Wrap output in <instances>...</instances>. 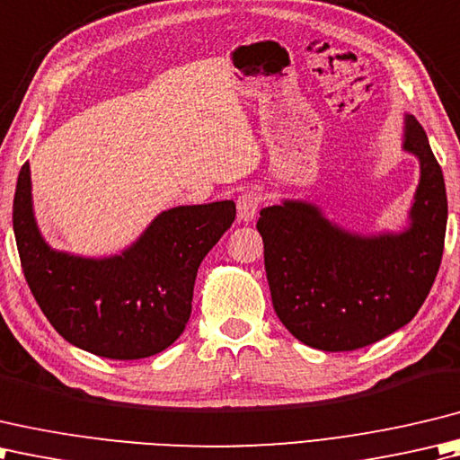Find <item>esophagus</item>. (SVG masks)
<instances>
[{"label": "esophagus", "mask_w": 460, "mask_h": 460, "mask_svg": "<svg viewBox=\"0 0 460 460\" xmlns=\"http://www.w3.org/2000/svg\"><path fill=\"white\" fill-rule=\"evenodd\" d=\"M261 196L256 190H246L243 194L238 196V220L240 222H250L256 218L258 208H260Z\"/></svg>", "instance_id": "obj_1"}]
</instances>
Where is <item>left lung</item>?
I'll list each match as a JSON object with an SVG mask.
<instances>
[{"instance_id": "1", "label": "left lung", "mask_w": 460, "mask_h": 460, "mask_svg": "<svg viewBox=\"0 0 460 460\" xmlns=\"http://www.w3.org/2000/svg\"><path fill=\"white\" fill-rule=\"evenodd\" d=\"M402 151L420 176L402 232L343 230L304 200L260 210L271 304L296 340L322 351H353L417 315L440 266L447 232L443 171L423 127L405 115Z\"/></svg>"}]
</instances>
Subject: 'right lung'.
I'll return each instance as SVG.
<instances>
[{"mask_svg": "<svg viewBox=\"0 0 460 460\" xmlns=\"http://www.w3.org/2000/svg\"><path fill=\"white\" fill-rule=\"evenodd\" d=\"M236 218L232 200L176 206L120 254L83 258L53 250L33 217L31 172L17 176L13 232L41 312L75 348L107 359L161 353L184 332L200 261Z\"/></svg>", "mask_w": 460, "mask_h": 460, "instance_id": "add662e5", "label": "right lung"}]
</instances>
